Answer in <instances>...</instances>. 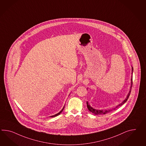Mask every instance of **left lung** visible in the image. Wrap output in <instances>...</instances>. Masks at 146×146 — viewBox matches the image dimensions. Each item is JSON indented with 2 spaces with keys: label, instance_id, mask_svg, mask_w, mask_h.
Masks as SVG:
<instances>
[{
  "label": "left lung",
  "instance_id": "8db88e82",
  "mask_svg": "<svg viewBox=\"0 0 146 146\" xmlns=\"http://www.w3.org/2000/svg\"><path fill=\"white\" fill-rule=\"evenodd\" d=\"M133 67H132V75L133 74ZM131 86L130 87V90L129 91V93H128L127 94V96L126 97V98L120 104L118 105L117 106H116V108H113V110H96V109H94V108H93L92 107H91L90 106V105L88 104V102H87V108L88 109V110L90 111V112H91L92 113H93L94 114H96V115H101V114H106V113H107L110 112H111L113 110H115V108H118L119 106H121V105H122L124 103H125L127 101V99H128V98L129 97V96H130V94L131 93V88H132V78H131Z\"/></svg>",
  "mask_w": 146,
  "mask_h": 146
}]
</instances>
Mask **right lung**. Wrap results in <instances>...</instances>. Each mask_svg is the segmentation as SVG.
Returning a JSON list of instances; mask_svg holds the SVG:
<instances>
[{
    "label": "right lung",
    "mask_w": 146,
    "mask_h": 146,
    "mask_svg": "<svg viewBox=\"0 0 146 146\" xmlns=\"http://www.w3.org/2000/svg\"><path fill=\"white\" fill-rule=\"evenodd\" d=\"M64 108H63L61 110V111H60L58 113H57V114H55V115H52V116H51V117H55V116H58V115H59V114H60V113H61L62 112V111H63V110H64Z\"/></svg>",
    "instance_id": "add662e5"
}]
</instances>
